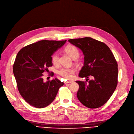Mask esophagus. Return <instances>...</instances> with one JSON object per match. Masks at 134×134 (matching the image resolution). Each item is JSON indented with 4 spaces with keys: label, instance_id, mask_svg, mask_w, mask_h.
Here are the masks:
<instances>
[{
    "label": "esophagus",
    "instance_id": "34e87169",
    "mask_svg": "<svg viewBox=\"0 0 134 134\" xmlns=\"http://www.w3.org/2000/svg\"><path fill=\"white\" fill-rule=\"evenodd\" d=\"M72 81H66V82H65V84H67V83H72Z\"/></svg>",
    "mask_w": 134,
    "mask_h": 134
}]
</instances>
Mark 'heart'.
Segmentation results:
<instances>
[{"mask_svg":"<svg viewBox=\"0 0 134 134\" xmlns=\"http://www.w3.org/2000/svg\"><path fill=\"white\" fill-rule=\"evenodd\" d=\"M65 52L73 59L79 57V51L76 47L72 45L67 46L64 49ZM52 61L54 65L58 64V56L57 54H54L52 57ZM75 70L72 68H62L58 71V74L66 79H71L75 73Z\"/></svg>","mask_w":134,"mask_h":134,"instance_id":"1","label":"heart"}]
</instances>
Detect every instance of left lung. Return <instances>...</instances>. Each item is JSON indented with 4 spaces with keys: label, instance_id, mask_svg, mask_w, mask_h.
<instances>
[{
    "label": "left lung",
    "instance_id": "obj_1",
    "mask_svg": "<svg viewBox=\"0 0 134 134\" xmlns=\"http://www.w3.org/2000/svg\"><path fill=\"white\" fill-rule=\"evenodd\" d=\"M81 49L84 55L83 66L79 77L91 76L88 83L76 81L79 85V100L90 109L103 106L113 94L118 85V63L111 51L104 43L90 37L68 41Z\"/></svg>",
    "mask_w": 134,
    "mask_h": 134
}]
</instances>
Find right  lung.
Wrapping results in <instances>:
<instances>
[{
    "instance_id": "add662e5",
    "label": "right lung",
    "mask_w": 134,
    "mask_h": 134,
    "mask_svg": "<svg viewBox=\"0 0 134 134\" xmlns=\"http://www.w3.org/2000/svg\"><path fill=\"white\" fill-rule=\"evenodd\" d=\"M66 41H40L24 47L17 54L13 65L17 87L20 95L31 106H48L63 85L57 79L44 82L42 76L52 66V55Z\"/></svg>"
}]
</instances>
